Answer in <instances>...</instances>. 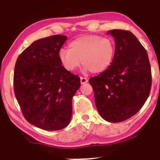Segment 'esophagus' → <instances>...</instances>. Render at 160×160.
Returning <instances> with one entry per match:
<instances>
[{
	"label": "esophagus",
	"mask_w": 160,
	"mask_h": 160,
	"mask_svg": "<svg viewBox=\"0 0 160 160\" xmlns=\"http://www.w3.org/2000/svg\"><path fill=\"white\" fill-rule=\"evenodd\" d=\"M88 82V80L85 78H80V83L81 84H84L86 82Z\"/></svg>",
	"instance_id": "1"
}]
</instances>
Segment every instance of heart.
<instances>
[{"mask_svg": "<svg viewBox=\"0 0 160 160\" xmlns=\"http://www.w3.org/2000/svg\"><path fill=\"white\" fill-rule=\"evenodd\" d=\"M114 55L115 43L111 38L88 35L72 40L68 49H61L58 59L68 71H75L82 62L85 70L97 74L111 65Z\"/></svg>", "mask_w": 160, "mask_h": 160, "instance_id": "1", "label": "heart"}]
</instances>
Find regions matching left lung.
Listing matches in <instances>:
<instances>
[{"instance_id":"left-lung-1","label":"left lung","mask_w":160,"mask_h":160,"mask_svg":"<svg viewBox=\"0 0 160 160\" xmlns=\"http://www.w3.org/2000/svg\"><path fill=\"white\" fill-rule=\"evenodd\" d=\"M115 55L111 65L89 79L99 114L104 120L119 122L139 111L149 96L151 69L148 53L132 32L111 30Z\"/></svg>"}]
</instances>
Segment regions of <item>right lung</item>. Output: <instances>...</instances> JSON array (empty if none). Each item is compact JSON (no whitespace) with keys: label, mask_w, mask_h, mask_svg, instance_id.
<instances>
[{"label":"right lung","mask_w":160,"mask_h":160,"mask_svg":"<svg viewBox=\"0 0 160 160\" xmlns=\"http://www.w3.org/2000/svg\"><path fill=\"white\" fill-rule=\"evenodd\" d=\"M67 39L53 35L35 40L19 55L14 69V92L25 120L47 131L69 124L72 98L80 86V78L58 59Z\"/></svg>","instance_id":"right-lung-1"}]
</instances>
